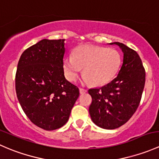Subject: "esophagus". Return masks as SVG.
<instances>
[{"label": "esophagus", "instance_id": "obj_1", "mask_svg": "<svg viewBox=\"0 0 159 159\" xmlns=\"http://www.w3.org/2000/svg\"><path fill=\"white\" fill-rule=\"evenodd\" d=\"M79 91H80V94H84V93L87 92V90L84 89H82V88H80Z\"/></svg>", "mask_w": 159, "mask_h": 159}]
</instances>
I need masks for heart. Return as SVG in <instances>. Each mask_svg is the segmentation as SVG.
I'll list each match as a JSON object with an SVG mask.
<instances>
[{
    "instance_id": "1",
    "label": "heart",
    "mask_w": 159,
    "mask_h": 159,
    "mask_svg": "<svg viewBox=\"0 0 159 159\" xmlns=\"http://www.w3.org/2000/svg\"><path fill=\"white\" fill-rule=\"evenodd\" d=\"M121 58L119 52L113 48L98 46H84L74 51L73 57L63 61L66 78L75 81L84 68V81L95 86L108 84L120 69Z\"/></svg>"
}]
</instances>
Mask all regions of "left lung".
<instances>
[{"label": "left lung", "instance_id": "obj_1", "mask_svg": "<svg viewBox=\"0 0 159 159\" xmlns=\"http://www.w3.org/2000/svg\"><path fill=\"white\" fill-rule=\"evenodd\" d=\"M123 64L118 76L102 88L89 90L92 102L89 113L93 122L105 129L125 124L137 110L145 83V70L135 51L120 42Z\"/></svg>", "mask_w": 159, "mask_h": 159}]
</instances>
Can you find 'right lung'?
Wrapping results in <instances>:
<instances>
[{
	"mask_svg": "<svg viewBox=\"0 0 159 159\" xmlns=\"http://www.w3.org/2000/svg\"><path fill=\"white\" fill-rule=\"evenodd\" d=\"M65 40L43 39L22 53L15 89L22 109L32 123L47 131L68 121L79 89L65 78Z\"/></svg>",
	"mask_w": 159,
	"mask_h": 159,
	"instance_id": "add662e5",
	"label": "right lung"
}]
</instances>
